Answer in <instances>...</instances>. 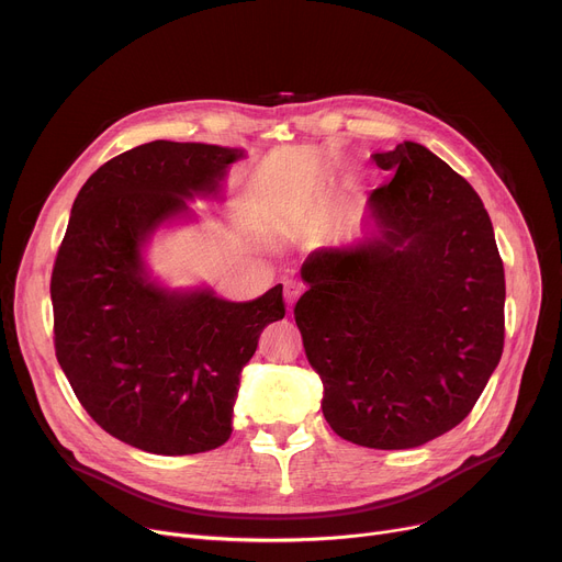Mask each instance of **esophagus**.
I'll return each mask as SVG.
<instances>
[{
	"label": "esophagus",
	"mask_w": 562,
	"mask_h": 562,
	"mask_svg": "<svg viewBox=\"0 0 562 562\" xmlns=\"http://www.w3.org/2000/svg\"><path fill=\"white\" fill-rule=\"evenodd\" d=\"M299 296H301V284L296 280H286L284 282V301H286L289 310L293 307V303L299 301Z\"/></svg>",
	"instance_id": "34e87169"
}]
</instances>
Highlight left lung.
I'll use <instances>...</instances> for the list:
<instances>
[{
    "label": "left lung",
    "instance_id": "left-lung-1",
    "mask_svg": "<svg viewBox=\"0 0 562 562\" xmlns=\"http://www.w3.org/2000/svg\"><path fill=\"white\" fill-rule=\"evenodd\" d=\"M394 170L371 232L303 263L293 307L323 380V417L367 449H415L456 428L504 352L506 276L479 193L419 143L373 155Z\"/></svg>",
    "mask_w": 562,
    "mask_h": 562
}]
</instances>
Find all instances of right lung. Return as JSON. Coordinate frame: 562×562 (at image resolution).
<instances>
[{
	"mask_svg": "<svg viewBox=\"0 0 562 562\" xmlns=\"http://www.w3.org/2000/svg\"><path fill=\"white\" fill-rule=\"evenodd\" d=\"M241 150L153 140L100 166L75 198L52 269L54 350L91 419L157 456L223 447L239 375L261 330L284 318L282 284L229 303L166 291L140 246L193 193H216Z\"/></svg>",
	"mask_w": 562,
	"mask_h": 562,
	"instance_id": "1",
	"label": "right lung"
}]
</instances>
